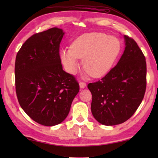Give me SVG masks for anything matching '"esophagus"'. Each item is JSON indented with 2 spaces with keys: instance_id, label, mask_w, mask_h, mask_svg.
<instances>
[{
  "instance_id": "obj_1",
  "label": "esophagus",
  "mask_w": 158,
  "mask_h": 158,
  "mask_svg": "<svg viewBox=\"0 0 158 158\" xmlns=\"http://www.w3.org/2000/svg\"><path fill=\"white\" fill-rule=\"evenodd\" d=\"M79 86H80V88H84L86 86V83L85 82L81 81L79 83Z\"/></svg>"
}]
</instances>
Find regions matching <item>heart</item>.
Returning <instances> with one entry per match:
<instances>
[{
    "label": "heart",
    "instance_id": "heart-1",
    "mask_svg": "<svg viewBox=\"0 0 158 158\" xmlns=\"http://www.w3.org/2000/svg\"><path fill=\"white\" fill-rule=\"evenodd\" d=\"M121 50L119 40L105 33H87L77 38L70 49H64L60 57L66 71L75 75L79 68V58L83 66L94 77L106 75L112 68Z\"/></svg>",
    "mask_w": 158,
    "mask_h": 158
}]
</instances>
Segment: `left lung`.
I'll use <instances>...</instances> for the list:
<instances>
[{"mask_svg": "<svg viewBox=\"0 0 158 158\" xmlns=\"http://www.w3.org/2000/svg\"><path fill=\"white\" fill-rule=\"evenodd\" d=\"M126 48L117 65L99 81L89 83L91 110L100 123L114 126L129 119L141 103L147 85L145 57L136 42L124 36Z\"/></svg>", "mask_w": 158, "mask_h": 158, "instance_id": "obj_1", "label": "left lung"}]
</instances>
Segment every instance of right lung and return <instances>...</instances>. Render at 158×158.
Masks as SVG:
<instances>
[{"label":"right lung","instance_id":"1","mask_svg":"<svg viewBox=\"0 0 158 158\" xmlns=\"http://www.w3.org/2000/svg\"><path fill=\"white\" fill-rule=\"evenodd\" d=\"M64 34L58 28L36 33L23 43L15 58L19 105L32 120L46 126L66 119L79 91L75 77L62 69L59 52Z\"/></svg>","mask_w":158,"mask_h":158}]
</instances>
